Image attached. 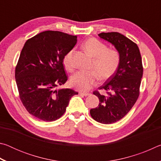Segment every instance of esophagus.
I'll return each instance as SVG.
<instances>
[{
  "label": "esophagus",
  "instance_id": "1",
  "mask_svg": "<svg viewBox=\"0 0 161 161\" xmlns=\"http://www.w3.org/2000/svg\"><path fill=\"white\" fill-rule=\"evenodd\" d=\"M80 94L84 95V96H85V97H86V96H88V95H89V92H81Z\"/></svg>",
  "mask_w": 161,
  "mask_h": 161
}]
</instances>
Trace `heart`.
Wrapping results in <instances>:
<instances>
[{
	"label": "heart",
	"mask_w": 161,
	"mask_h": 161,
	"mask_svg": "<svg viewBox=\"0 0 161 161\" xmlns=\"http://www.w3.org/2000/svg\"><path fill=\"white\" fill-rule=\"evenodd\" d=\"M83 47L92 58L90 68L93 70L79 71L71 77L70 82L76 89L87 91L97 83L99 77L102 80L111 77L119 66L121 56L118 50L108 49L104 43L95 38H89L83 43ZM74 50H70L63 58V64L69 71L74 69Z\"/></svg>",
	"instance_id": "heart-1"
}]
</instances>
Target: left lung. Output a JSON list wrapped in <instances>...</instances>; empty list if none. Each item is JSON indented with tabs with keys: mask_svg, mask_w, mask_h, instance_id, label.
<instances>
[{
	"mask_svg": "<svg viewBox=\"0 0 161 161\" xmlns=\"http://www.w3.org/2000/svg\"><path fill=\"white\" fill-rule=\"evenodd\" d=\"M98 35L112 44L121 56L116 72L99 88L107 91L108 95L94 91L99 103L90 110L95 121L110 124L124 118L138 99L143 77L142 59L137 45L124 35L111 32Z\"/></svg>",
	"mask_w": 161,
	"mask_h": 161,
	"instance_id": "obj_1",
	"label": "left lung"
}]
</instances>
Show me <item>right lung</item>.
<instances>
[{
  "mask_svg": "<svg viewBox=\"0 0 161 161\" xmlns=\"http://www.w3.org/2000/svg\"><path fill=\"white\" fill-rule=\"evenodd\" d=\"M77 37L59 31H44L28 40L15 67V81L26 110L45 121L63 115L69 99L78 92L56 87L67 80L63 58Z\"/></svg>",
  "mask_w": 161,
  "mask_h": 161,
  "instance_id": "right-lung-1",
  "label": "right lung"
}]
</instances>
